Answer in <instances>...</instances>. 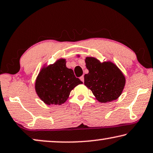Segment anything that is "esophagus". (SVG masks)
<instances>
[{"instance_id": "esophagus-1", "label": "esophagus", "mask_w": 153, "mask_h": 153, "mask_svg": "<svg viewBox=\"0 0 153 153\" xmlns=\"http://www.w3.org/2000/svg\"><path fill=\"white\" fill-rule=\"evenodd\" d=\"M80 79H81V81L84 82V76H81L80 77Z\"/></svg>"}]
</instances>
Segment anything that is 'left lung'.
I'll return each instance as SVG.
<instances>
[{
	"mask_svg": "<svg viewBox=\"0 0 153 153\" xmlns=\"http://www.w3.org/2000/svg\"><path fill=\"white\" fill-rule=\"evenodd\" d=\"M89 72L84 75V84L101 103L111 102L120 97L126 84L124 75L111 61L101 63L94 57H86Z\"/></svg>",
	"mask_w": 153,
	"mask_h": 153,
	"instance_id": "8db88e82",
	"label": "left lung"
}]
</instances>
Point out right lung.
<instances>
[{
  "mask_svg": "<svg viewBox=\"0 0 153 153\" xmlns=\"http://www.w3.org/2000/svg\"><path fill=\"white\" fill-rule=\"evenodd\" d=\"M65 59L44 66L36 79L35 90L39 98L47 105H61L67 101L72 89L83 83L66 67Z\"/></svg>",
  "mask_w": 153,
  "mask_h": 153,
  "instance_id": "add662e5",
  "label": "right lung"
}]
</instances>
